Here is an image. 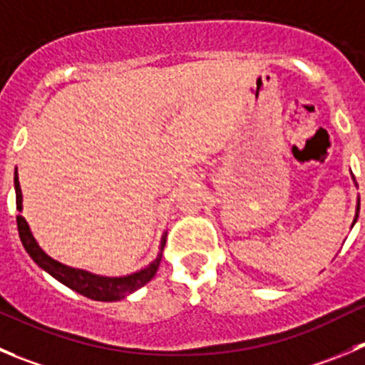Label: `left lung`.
I'll return each instance as SVG.
<instances>
[{"label":"left lung","mask_w":365,"mask_h":365,"mask_svg":"<svg viewBox=\"0 0 365 365\" xmlns=\"http://www.w3.org/2000/svg\"><path fill=\"white\" fill-rule=\"evenodd\" d=\"M360 210V202H359V206H356V211ZM356 217H359V213H356ZM356 217H355V222H356Z\"/></svg>","instance_id":"obj_1"}]
</instances>
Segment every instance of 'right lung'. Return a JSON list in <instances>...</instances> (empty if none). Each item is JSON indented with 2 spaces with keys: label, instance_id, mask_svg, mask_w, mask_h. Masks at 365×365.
Wrapping results in <instances>:
<instances>
[{
  "label": "right lung",
  "instance_id": "obj_1",
  "mask_svg": "<svg viewBox=\"0 0 365 365\" xmlns=\"http://www.w3.org/2000/svg\"><path fill=\"white\" fill-rule=\"evenodd\" d=\"M14 188H16V207L17 211L23 210V195H21V186L19 179H17V170L14 173ZM17 231H19V238L23 242V247L26 249L30 256H32L34 262L41 267V269L46 270L48 274L55 277V279L61 281L62 284L69 287L75 292L82 294V296L89 297V299L95 301H118L123 299L125 296L133 294L134 290L141 289L143 284H147L152 277L158 272L159 262H161L163 249H165L166 237L161 238V252L158 255V258L150 263L148 267L141 269L140 272H134L130 276L123 277H103L96 276V274L86 272L81 269H71V267H66L62 263H58L57 259L50 258L43 249L37 245L36 238L32 237L30 232L29 224L24 220L23 215H17Z\"/></svg>",
  "mask_w": 365,
  "mask_h": 365
}]
</instances>
